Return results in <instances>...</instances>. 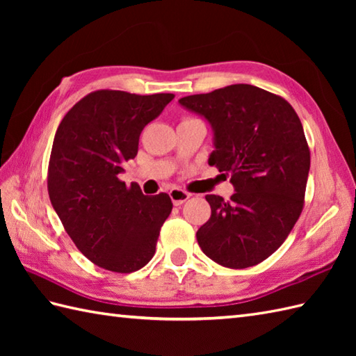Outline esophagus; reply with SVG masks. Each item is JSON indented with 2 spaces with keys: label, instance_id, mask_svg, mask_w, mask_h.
Returning a JSON list of instances; mask_svg holds the SVG:
<instances>
[{
  "label": "esophagus",
  "instance_id": "obj_1",
  "mask_svg": "<svg viewBox=\"0 0 356 356\" xmlns=\"http://www.w3.org/2000/svg\"><path fill=\"white\" fill-rule=\"evenodd\" d=\"M170 197H171L174 205L179 207V205H182V203H185L188 199H190L191 194L184 191V190H179V188H174V190L170 191Z\"/></svg>",
  "mask_w": 356,
  "mask_h": 356
}]
</instances>
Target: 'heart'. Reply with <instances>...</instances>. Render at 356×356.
I'll use <instances>...</instances> for the list:
<instances>
[{
	"label": "heart",
	"mask_w": 356,
	"mask_h": 356,
	"mask_svg": "<svg viewBox=\"0 0 356 356\" xmlns=\"http://www.w3.org/2000/svg\"><path fill=\"white\" fill-rule=\"evenodd\" d=\"M185 119H190V118H185Z\"/></svg>",
	"instance_id": "1"
}]
</instances>
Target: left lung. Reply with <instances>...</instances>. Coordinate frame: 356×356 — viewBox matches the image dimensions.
<instances>
[{"instance_id": "left-lung-1", "label": "left lung", "mask_w": 356, "mask_h": 356, "mask_svg": "<svg viewBox=\"0 0 356 356\" xmlns=\"http://www.w3.org/2000/svg\"><path fill=\"white\" fill-rule=\"evenodd\" d=\"M211 124L209 165L231 176V200L207 195L209 220L197 241L211 260L243 269L283 245L305 207L311 151L292 105L266 90L234 84L179 101Z\"/></svg>"}]
</instances>
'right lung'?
<instances>
[{
	"mask_svg": "<svg viewBox=\"0 0 356 356\" xmlns=\"http://www.w3.org/2000/svg\"><path fill=\"white\" fill-rule=\"evenodd\" d=\"M172 93L96 90L67 111L49 161L47 190L73 243L96 266L130 274L153 259L172 209L166 193L143 195L118 176L138 154L139 136Z\"/></svg>",
	"mask_w": 356,
	"mask_h": 356,
	"instance_id": "1",
	"label": "right lung"
}]
</instances>
